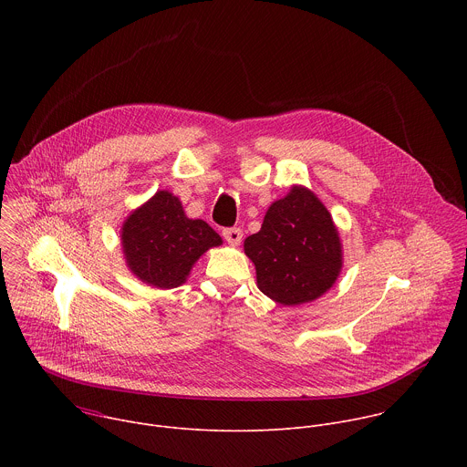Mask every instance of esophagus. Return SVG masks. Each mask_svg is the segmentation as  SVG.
<instances>
[{
    "label": "esophagus",
    "mask_w": 467,
    "mask_h": 467,
    "mask_svg": "<svg viewBox=\"0 0 467 467\" xmlns=\"http://www.w3.org/2000/svg\"><path fill=\"white\" fill-rule=\"evenodd\" d=\"M223 238H225L227 244H231V245H240V242H242V238H244V233H242V229H238V227L223 229Z\"/></svg>",
    "instance_id": "esophagus-1"
}]
</instances>
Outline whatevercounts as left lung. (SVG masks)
<instances>
[{"mask_svg": "<svg viewBox=\"0 0 467 467\" xmlns=\"http://www.w3.org/2000/svg\"><path fill=\"white\" fill-rule=\"evenodd\" d=\"M262 294L285 305L321 297L342 272V242L330 213L305 186L274 202L262 227L244 242Z\"/></svg>", "mask_w": 467, "mask_h": 467, "instance_id": "obj_1", "label": "left lung"}]
</instances>
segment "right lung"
<instances>
[{"instance_id":"add662e5","label":"right lung","mask_w":467,"mask_h":467,"mask_svg":"<svg viewBox=\"0 0 467 467\" xmlns=\"http://www.w3.org/2000/svg\"><path fill=\"white\" fill-rule=\"evenodd\" d=\"M119 236L132 275L162 290L186 283L197 258L222 245L220 234L207 222L186 218L179 197L168 190H159L132 211Z\"/></svg>"}]
</instances>
